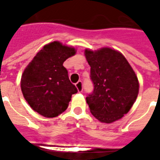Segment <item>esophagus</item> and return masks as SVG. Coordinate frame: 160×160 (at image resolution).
<instances>
[{
    "label": "esophagus",
    "mask_w": 160,
    "mask_h": 160,
    "mask_svg": "<svg viewBox=\"0 0 160 160\" xmlns=\"http://www.w3.org/2000/svg\"><path fill=\"white\" fill-rule=\"evenodd\" d=\"M75 86H76L77 90L79 91V92H82V90H83V85H82V81H81V80H79V81L75 84Z\"/></svg>",
    "instance_id": "esophagus-1"
}]
</instances>
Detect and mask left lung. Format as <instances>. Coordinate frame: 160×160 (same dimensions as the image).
Wrapping results in <instances>:
<instances>
[{"label": "left lung", "instance_id": "1", "mask_svg": "<svg viewBox=\"0 0 160 160\" xmlns=\"http://www.w3.org/2000/svg\"><path fill=\"white\" fill-rule=\"evenodd\" d=\"M91 67L93 92L87 103L91 113L101 122L111 123L127 114L136 100L139 81L123 55L111 48L85 50Z\"/></svg>", "mask_w": 160, "mask_h": 160}]
</instances>
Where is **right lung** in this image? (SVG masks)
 Here are the masks:
<instances>
[{
	"mask_svg": "<svg viewBox=\"0 0 160 160\" xmlns=\"http://www.w3.org/2000/svg\"><path fill=\"white\" fill-rule=\"evenodd\" d=\"M74 48L49 42L37 53L24 70L20 87L33 111L44 118H56L67 110L78 90L70 82L63 62L75 55Z\"/></svg>",
	"mask_w": 160,
	"mask_h": 160,
	"instance_id": "1",
	"label": "right lung"
}]
</instances>
